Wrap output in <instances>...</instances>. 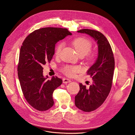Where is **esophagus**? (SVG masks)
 <instances>
[{
	"label": "esophagus",
	"instance_id": "34e87169",
	"mask_svg": "<svg viewBox=\"0 0 135 135\" xmlns=\"http://www.w3.org/2000/svg\"><path fill=\"white\" fill-rule=\"evenodd\" d=\"M71 81L70 80H69V79H67V78H64V79H63V83L64 84L69 83H70V82H71Z\"/></svg>",
	"mask_w": 135,
	"mask_h": 135
}]
</instances>
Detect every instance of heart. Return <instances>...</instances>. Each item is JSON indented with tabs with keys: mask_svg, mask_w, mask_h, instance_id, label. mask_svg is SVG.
I'll return each mask as SVG.
<instances>
[{
	"mask_svg": "<svg viewBox=\"0 0 135 135\" xmlns=\"http://www.w3.org/2000/svg\"><path fill=\"white\" fill-rule=\"evenodd\" d=\"M72 45L77 51L79 56H85L91 50L93 46L92 42L86 37H79L72 41ZM64 46V43L62 42L59 43L55 49V55L58 56ZM95 57V55L93 53H90L88 55V59L90 61H93ZM61 71L66 75L74 76L76 74L81 72L82 69L78 65H65L61 68Z\"/></svg>",
	"mask_w": 135,
	"mask_h": 135,
	"instance_id": "obj_1",
	"label": "heart"
}]
</instances>
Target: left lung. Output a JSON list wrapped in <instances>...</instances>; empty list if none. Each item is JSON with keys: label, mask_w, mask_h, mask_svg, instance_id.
Masks as SVG:
<instances>
[{"label": "left lung", "mask_w": 135, "mask_h": 135, "mask_svg": "<svg viewBox=\"0 0 135 135\" xmlns=\"http://www.w3.org/2000/svg\"><path fill=\"white\" fill-rule=\"evenodd\" d=\"M78 32L90 35L98 44L97 59L87 72V74L93 79V83L89 88L79 84L80 90L75 96V105L78 108L90 112L103 104L111 91L115 66L114 58L109 41L101 32L87 29L80 30Z\"/></svg>", "instance_id": "obj_1"}]
</instances>
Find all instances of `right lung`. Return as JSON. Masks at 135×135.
Instances as JSON below:
<instances>
[{
  "label": "right lung",
  "instance_id": "add662e5",
  "mask_svg": "<svg viewBox=\"0 0 135 135\" xmlns=\"http://www.w3.org/2000/svg\"><path fill=\"white\" fill-rule=\"evenodd\" d=\"M71 35L67 29L47 27L34 31L22 43L18 76L25 99L38 111L51 108L54 105L53 92L62 84V80L57 76L46 80L48 76L43 75V66L52 59L55 44Z\"/></svg>",
  "mask_w": 135,
  "mask_h": 135
}]
</instances>
